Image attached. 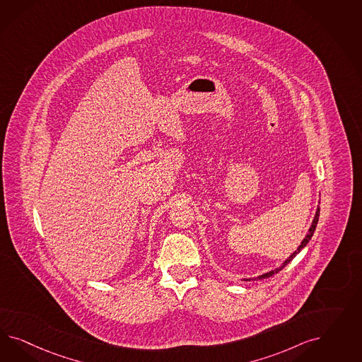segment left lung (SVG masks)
Returning <instances> with one entry per match:
<instances>
[{
  "label": "left lung",
  "instance_id": "1",
  "mask_svg": "<svg viewBox=\"0 0 362 362\" xmlns=\"http://www.w3.org/2000/svg\"><path fill=\"white\" fill-rule=\"evenodd\" d=\"M318 216H320V209H317V211H316V216H315V220H313V223H312V227L309 228V233H308L307 236H305V239L303 240V243H301V245L297 248V251H295V253H292L286 260H285V263L283 264V265H280L277 269H274V271H271V272H268V274H263V276H260V277H257V279H267V277H269V276H272V274H277V272H280L283 268H284L285 265L286 264H289V262H292L293 260V257L296 256L297 253L300 252L305 245H307L308 243H309V240H310V238L313 236V232H315V230H316V226H317V221H318ZM251 280V279H250ZM253 280H256V279H253ZM245 281H248L247 279H245Z\"/></svg>",
  "mask_w": 362,
  "mask_h": 362
}]
</instances>
